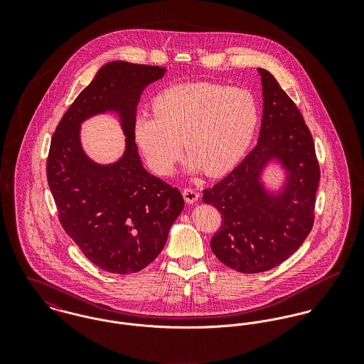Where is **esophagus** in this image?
<instances>
[{"mask_svg":"<svg viewBox=\"0 0 364 364\" xmlns=\"http://www.w3.org/2000/svg\"><path fill=\"white\" fill-rule=\"evenodd\" d=\"M182 195H183L185 202L189 203V205L195 203V202L198 200V198H199L198 191H195V189H192V188H185V189L182 191Z\"/></svg>","mask_w":364,"mask_h":364,"instance_id":"1","label":"esophagus"}]
</instances>
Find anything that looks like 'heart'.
<instances>
[{"instance_id": "heart-1", "label": "heart", "mask_w": 364, "mask_h": 364, "mask_svg": "<svg viewBox=\"0 0 364 364\" xmlns=\"http://www.w3.org/2000/svg\"><path fill=\"white\" fill-rule=\"evenodd\" d=\"M154 113H141L134 140L156 175H169L182 156L191 171L210 176L231 169L247 151L259 120L254 94L240 87L186 82L159 92Z\"/></svg>"}]
</instances>
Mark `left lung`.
Returning <instances> with one entry per match:
<instances>
[{"label":"left lung","instance_id":"obj_1","mask_svg":"<svg viewBox=\"0 0 364 364\" xmlns=\"http://www.w3.org/2000/svg\"><path fill=\"white\" fill-rule=\"evenodd\" d=\"M263 116L257 147L225 178L203 191V202L221 214L210 241L214 255L242 273L273 269L293 255L309 237L315 220V195L321 176L311 132L277 80L259 68ZM280 157L289 182L279 197L259 186V172Z\"/></svg>","mask_w":364,"mask_h":364}]
</instances>
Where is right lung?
Wrapping results in <instances>:
<instances>
[{"instance_id": "obj_1", "label": "right lung", "mask_w": 364, "mask_h": 364, "mask_svg": "<svg viewBox=\"0 0 364 364\" xmlns=\"http://www.w3.org/2000/svg\"><path fill=\"white\" fill-rule=\"evenodd\" d=\"M165 71L127 61L105 64L53 133L46 173L60 224L105 272L129 274L150 264L183 208L179 189L143 168L133 134L143 90ZM106 109L121 113L128 139L122 159L104 167L83 154L79 124Z\"/></svg>"}]
</instances>
